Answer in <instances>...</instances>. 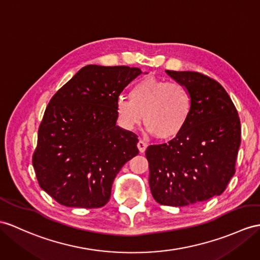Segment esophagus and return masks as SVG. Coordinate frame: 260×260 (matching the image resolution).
Masks as SVG:
<instances>
[{"mask_svg":"<svg viewBox=\"0 0 260 260\" xmlns=\"http://www.w3.org/2000/svg\"><path fill=\"white\" fill-rule=\"evenodd\" d=\"M137 147H138L139 151H140L141 153H143V152H144L145 150H147L148 144L145 143L143 140H139V142H138V144H137Z\"/></svg>","mask_w":260,"mask_h":260,"instance_id":"34e87169","label":"esophagus"}]
</instances>
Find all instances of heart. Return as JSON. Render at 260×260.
Instances as JSON below:
<instances>
[{"instance_id":"b5f03b06","label":"heart","mask_w":260,"mask_h":260,"mask_svg":"<svg viewBox=\"0 0 260 260\" xmlns=\"http://www.w3.org/2000/svg\"><path fill=\"white\" fill-rule=\"evenodd\" d=\"M193 108L192 94L179 82L142 78L132 86L130 98L119 96L116 113L120 125L134 130L144 121L157 139L170 140L185 128Z\"/></svg>"}]
</instances>
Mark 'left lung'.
<instances>
[{
    "label": "left lung",
    "instance_id": "obj_1",
    "mask_svg": "<svg viewBox=\"0 0 260 260\" xmlns=\"http://www.w3.org/2000/svg\"><path fill=\"white\" fill-rule=\"evenodd\" d=\"M166 72L191 92L193 108L179 136L145 151L149 184L159 204L186 206L225 191L235 174L240 121L219 82L196 72Z\"/></svg>",
    "mask_w": 260,
    "mask_h": 260
}]
</instances>
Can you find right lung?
<instances>
[{
  "instance_id": "add662e5",
  "label": "right lung",
  "mask_w": 260,
  "mask_h": 260,
  "mask_svg": "<svg viewBox=\"0 0 260 260\" xmlns=\"http://www.w3.org/2000/svg\"><path fill=\"white\" fill-rule=\"evenodd\" d=\"M140 68L82 67L50 99L33 167L40 186L67 207L108 203L113 180L139 153L138 136L116 124V100Z\"/></svg>"
}]
</instances>
